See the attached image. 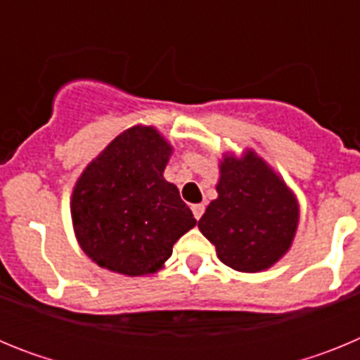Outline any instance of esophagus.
<instances>
[{"mask_svg": "<svg viewBox=\"0 0 360 360\" xmlns=\"http://www.w3.org/2000/svg\"><path fill=\"white\" fill-rule=\"evenodd\" d=\"M191 209H193V214H195V218L200 219L202 218L203 211H205V205H203V203H195V205H193Z\"/></svg>", "mask_w": 360, "mask_h": 360, "instance_id": "esophagus-1", "label": "esophagus"}]
</instances>
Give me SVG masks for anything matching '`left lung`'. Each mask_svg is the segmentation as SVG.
<instances>
[{
  "mask_svg": "<svg viewBox=\"0 0 360 360\" xmlns=\"http://www.w3.org/2000/svg\"><path fill=\"white\" fill-rule=\"evenodd\" d=\"M218 169V198L200 218V232L231 269L269 270L294 243L299 225L297 196L281 174L250 148L240 155L225 151Z\"/></svg>",
  "mask_w": 360,
  "mask_h": 360,
  "instance_id": "8db88e82",
  "label": "left lung"
}]
</instances>
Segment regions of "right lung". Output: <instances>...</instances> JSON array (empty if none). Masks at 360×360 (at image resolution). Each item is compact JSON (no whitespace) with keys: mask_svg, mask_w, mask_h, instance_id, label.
Here are the masks:
<instances>
[{"mask_svg":"<svg viewBox=\"0 0 360 360\" xmlns=\"http://www.w3.org/2000/svg\"><path fill=\"white\" fill-rule=\"evenodd\" d=\"M173 146L155 126L135 124L86 165L70 198L82 252L115 274L151 276L196 225L178 187L164 178Z\"/></svg>","mask_w":360,"mask_h":360,"instance_id":"right-lung-1","label":"right lung"}]
</instances>
